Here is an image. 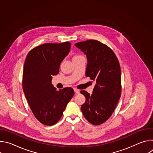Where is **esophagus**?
I'll use <instances>...</instances> for the list:
<instances>
[{
    "label": "esophagus",
    "instance_id": "obj_1",
    "mask_svg": "<svg viewBox=\"0 0 153 153\" xmlns=\"http://www.w3.org/2000/svg\"><path fill=\"white\" fill-rule=\"evenodd\" d=\"M74 93H75L76 94H79V93H80V91H79V90H77V89L74 88Z\"/></svg>",
    "mask_w": 153,
    "mask_h": 153
}]
</instances>
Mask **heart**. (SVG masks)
Returning <instances> with one entry per match:
<instances>
[{
	"instance_id": "obj_1",
	"label": "heart",
	"mask_w": 153,
	"mask_h": 153,
	"mask_svg": "<svg viewBox=\"0 0 153 153\" xmlns=\"http://www.w3.org/2000/svg\"><path fill=\"white\" fill-rule=\"evenodd\" d=\"M75 57H76V56H75Z\"/></svg>"
}]
</instances>
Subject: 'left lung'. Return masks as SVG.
I'll return each mask as SVG.
<instances>
[{
	"mask_svg": "<svg viewBox=\"0 0 153 153\" xmlns=\"http://www.w3.org/2000/svg\"><path fill=\"white\" fill-rule=\"evenodd\" d=\"M75 46L86 56L85 75L96 82L93 94L81 91L86 98L81 106L85 119L99 125L110 118L121 95V71L113 51L96 40L78 42Z\"/></svg>",
	"mask_w": 153,
	"mask_h": 153,
	"instance_id": "8db88e82",
	"label": "left lung"
}]
</instances>
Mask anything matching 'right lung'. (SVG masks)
<instances>
[{"label": "right lung", "instance_id": "add662e5", "mask_svg": "<svg viewBox=\"0 0 153 153\" xmlns=\"http://www.w3.org/2000/svg\"><path fill=\"white\" fill-rule=\"evenodd\" d=\"M69 42L45 43L31 50L27 56L23 71V90L31 110L42 124L53 125L62 117L74 96L72 88L56 90L52 76L70 50Z\"/></svg>", "mask_w": 153, "mask_h": 153}]
</instances>
